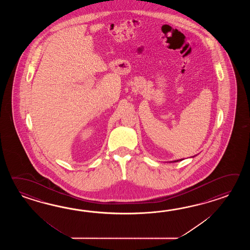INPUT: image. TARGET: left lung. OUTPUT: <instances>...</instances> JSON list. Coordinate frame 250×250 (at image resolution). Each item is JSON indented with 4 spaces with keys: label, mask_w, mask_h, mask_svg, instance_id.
Returning a JSON list of instances; mask_svg holds the SVG:
<instances>
[{
    "label": "left lung",
    "mask_w": 250,
    "mask_h": 250,
    "mask_svg": "<svg viewBox=\"0 0 250 250\" xmlns=\"http://www.w3.org/2000/svg\"><path fill=\"white\" fill-rule=\"evenodd\" d=\"M179 161H181V160H177V161H174V162H179Z\"/></svg>",
    "instance_id": "obj_1"
}]
</instances>
